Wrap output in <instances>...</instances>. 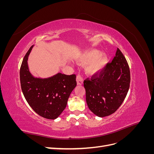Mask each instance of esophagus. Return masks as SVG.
Returning a JSON list of instances; mask_svg holds the SVG:
<instances>
[{
  "label": "esophagus",
  "mask_w": 154,
  "mask_h": 154,
  "mask_svg": "<svg viewBox=\"0 0 154 154\" xmlns=\"http://www.w3.org/2000/svg\"><path fill=\"white\" fill-rule=\"evenodd\" d=\"M76 82H77V84L78 85H82L83 83V78L81 76L80 74H78L76 77Z\"/></svg>",
  "instance_id": "esophagus-1"
}]
</instances>
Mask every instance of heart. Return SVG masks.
<instances>
[{
	"label": "heart",
	"mask_w": 154,
	"mask_h": 154,
	"mask_svg": "<svg viewBox=\"0 0 154 154\" xmlns=\"http://www.w3.org/2000/svg\"><path fill=\"white\" fill-rule=\"evenodd\" d=\"M78 62L83 63L90 62L87 68V72L96 74L105 67L108 62V58L105 54H100L98 50L90 49L86 51L79 57Z\"/></svg>",
	"instance_id": "heart-1"
}]
</instances>
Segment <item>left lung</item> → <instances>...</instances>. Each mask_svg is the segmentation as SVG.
<instances>
[{
    "label": "left lung",
    "instance_id": "1",
    "mask_svg": "<svg viewBox=\"0 0 154 154\" xmlns=\"http://www.w3.org/2000/svg\"><path fill=\"white\" fill-rule=\"evenodd\" d=\"M130 83L129 66L118 48L111 63L83 82L88 109L101 118L114 113L127 96Z\"/></svg>",
    "mask_w": 154,
    "mask_h": 154
}]
</instances>
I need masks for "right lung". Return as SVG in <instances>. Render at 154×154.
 I'll list each match as a JSON object with an SVG mask.
<instances>
[{
	"label": "right lung",
	"instance_id": "right-lung-1",
	"mask_svg": "<svg viewBox=\"0 0 154 154\" xmlns=\"http://www.w3.org/2000/svg\"><path fill=\"white\" fill-rule=\"evenodd\" d=\"M33 46L27 52L20 67L22 91L27 102L36 113L46 119H55L66 109L69 96L76 86V75L58 72L46 78L32 76L27 60Z\"/></svg>",
	"mask_w": 154,
	"mask_h": 154
}]
</instances>
